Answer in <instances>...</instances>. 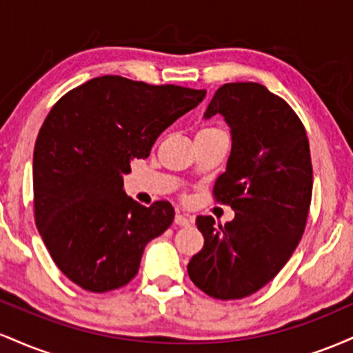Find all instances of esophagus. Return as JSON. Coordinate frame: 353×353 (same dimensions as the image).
Returning <instances> with one entry per match:
<instances>
[{
  "mask_svg": "<svg viewBox=\"0 0 353 353\" xmlns=\"http://www.w3.org/2000/svg\"><path fill=\"white\" fill-rule=\"evenodd\" d=\"M174 222H176V225H181V228H185V225L190 224V219L188 216H184V214H177L176 219H174Z\"/></svg>",
  "mask_w": 353,
  "mask_h": 353,
  "instance_id": "obj_1",
  "label": "esophagus"
}]
</instances>
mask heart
Here are the masks:
<instances>
[{
	"label": "heart",
	"mask_w": 353,
	"mask_h": 353,
	"mask_svg": "<svg viewBox=\"0 0 353 353\" xmlns=\"http://www.w3.org/2000/svg\"><path fill=\"white\" fill-rule=\"evenodd\" d=\"M216 131H221V129H217V128H204V129H201L199 134H205V132H216Z\"/></svg>",
	"instance_id": "heart-1"
}]
</instances>
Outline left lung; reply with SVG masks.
<instances>
[{
  "label": "left lung",
  "mask_w": 353,
  "mask_h": 353,
  "mask_svg": "<svg viewBox=\"0 0 353 353\" xmlns=\"http://www.w3.org/2000/svg\"><path fill=\"white\" fill-rule=\"evenodd\" d=\"M230 128L228 168L214 185L236 217L216 225L196 219L204 247L190 259V281L221 301L244 299L281 272L301 241L312 197L309 139L294 109L257 83L219 88L204 119Z\"/></svg>",
  "instance_id": "1"
}]
</instances>
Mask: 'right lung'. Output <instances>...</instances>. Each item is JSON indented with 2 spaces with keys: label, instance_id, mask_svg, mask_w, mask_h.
I'll return each instance as SVG.
<instances>
[{
  "label": "right lung",
  "instance_id": "add662e5",
  "mask_svg": "<svg viewBox=\"0 0 353 353\" xmlns=\"http://www.w3.org/2000/svg\"><path fill=\"white\" fill-rule=\"evenodd\" d=\"M204 96L103 76L51 109L34 145V217L52 261L76 285L108 292L131 282L144 247L172 224V205H141L124 192V174Z\"/></svg>",
  "mask_w": 353,
  "mask_h": 353
}]
</instances>
